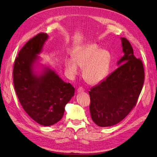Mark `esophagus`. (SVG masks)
<instances>
[{
  "label": "esophagus",
  "mask_w": 157,
  "mask_h": 157,
  "mask_svg": "<svg viewBox=\"0 0 157 157\" xmlns=\"http://www.w3.org/2000/svg\"><path fill=\"white\" fill-rule=\"evenodd\" d=\"M84 91V89L82 87H80V88H78V90H77V92H78V94L82 93V92H83Z\"/></svg>",
  "instance_id": "esophagus-1"
}]
</instances>
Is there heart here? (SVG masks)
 <instances>
[{
  "label": "heart",
  "mask_w": 157,
  "mask_h": 157,
  "mask_svg": "<svg viewBox=\"0 0 157 157\" xmlns=\"http://www.w3.org/2000/svg\"><path fill=\"white\" fill-rule=\"evenodd\" d=\"M111 63V54L105 49H100L95 43L80 47L73 54L72 59H67L65 69L71 77L79 73L80 67L83 69V78L91 85L98 84L107 76Z\"/></svg>",
  "instance_id": "b5f03b06"
}]
</instances>
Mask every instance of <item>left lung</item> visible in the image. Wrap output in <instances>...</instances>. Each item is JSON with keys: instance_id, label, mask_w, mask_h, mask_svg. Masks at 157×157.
<instances>
[{"instance_id": "8db88e82", "label": "left lung", "mask_w": 157, "mask_h": 157, "mask_svg": "<svg viewBox=\"0 0 157 157\" xmlns=\"http://www.w3.org/2000/svg\"><path fill=\"white\" fill-rule=\"evenodd\" d=\"M121 40L124 56L118 61V67L89 91L90 115L101 127L124 119L136 105L144 82L143 63L134 55L130 42L125 38Z\"/></svg>"}]
</instances>
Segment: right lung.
<instances>
[{
  "instance_id": "add662e5",
  "label": "right lung",
  "mask_w": 157,
  "mask_h": 157,
  "mask_svg": "<svg viewBox=\"0 0 157 157\" xmlns=\"http://www.w3.org/2000/svg\"><path fill=\"white\" fill-rule=\"evenodd\" d=\"M48 39L40 33L29 40L18 54L13 71V84L25 111L39 124L52 126L62 118L65 107L74 96L75 88L65 82L39 56Z\"/></svg>"
}]
</instances>
